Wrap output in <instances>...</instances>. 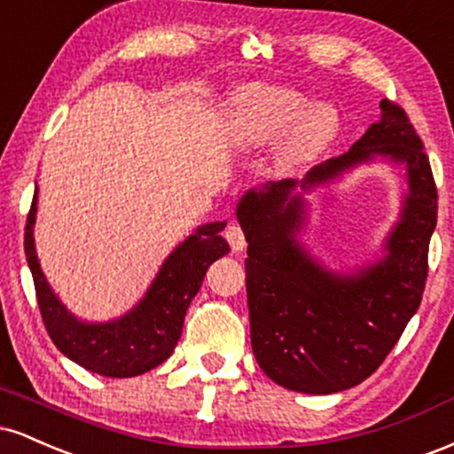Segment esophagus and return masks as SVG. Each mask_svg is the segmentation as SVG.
<instances>
[{
    "mask_svg": "<svg viewBox=\"0 0 454 454\" xmlns=\"http://www.w3.org/2000/svg\"><path fill=\"white\" fill-rule=\"evenodd\" d=\"M223 237H226V241L231 243V249L234 254L243 252L245 234H243V228L239 226V223H231V226L226 228V232H223Z\"/></svg>",
    "mask_w": 454,
    "mask_h": 454,
    "instance_id": "esophagus-1",
    "label": "esophagus"
}]
</instances>
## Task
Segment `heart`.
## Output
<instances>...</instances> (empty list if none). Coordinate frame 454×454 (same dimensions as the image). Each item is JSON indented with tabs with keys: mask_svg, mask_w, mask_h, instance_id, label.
<instances>
[{
	"mask_svg": "<svg viewBox=\"0 0 454 454\" xmlns=\"http://www.w3.org/2000/svg\"><path fill=\"white\" fill-rule=\"evenodd\" d=\"M337 132L340 114L331 104H309L303 93L275 85H252L239 91L228 123V138L241 151L264 147L284 136L279 160L286 164L320 153Z\"/></svg>",
	"mask_w": 454,
	"mask_h": 454,
	"instance_id": "1",
	"label": "heart"
}]
</instances>
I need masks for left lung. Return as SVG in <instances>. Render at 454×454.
<instances>
[{"label": "left lung", "instance_id": "left-lung-1", "mask_svg": "<svg viewBox=\"0 0 454 454\" xmlns=\"http://www.w3.org/2000/svg\"><path fill=\"white\" fill-rule=\"evenodd\" d=\"M380 121L348 153L314 166L303 179L252 187L237 205L247 258L254 356L279 387L331 395L367 380L382 364L427 281V254L437 222V190L423 140L397 104L380 102ZM376 159L404 170L400 220L383 256L354 271H333L298 241L306 225L304 196Z\"/></svg>", "mask_w": 454, "mask_h": 454}]
</instances>
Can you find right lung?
I'll list each match as a JSON object with an SVG mask.
<instances>
[{
    "instance_id": "add662e5",
    "label": "right lung",
    "mask_w": 454,
    "mask_h": 454,
    "mask_svg": "<svg viewBox=\"0 0 454 454\" xmlns=\"http://www.w3.org/2000/svg\"><path fill=\"white\" fill-rule=\"evenodd\" d=\"M35 213L38 187L25 226V256L44 326L61 354L98 376L134 378L164 363L179 341L185 311L200 290L207 269L231 252L220 234L226 222L202 223L161 262L147 293L132 309L108 322H87L72 314L46 281L35 254Z\"/></svg>"
}]
</instances>
